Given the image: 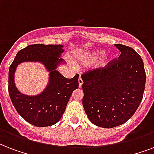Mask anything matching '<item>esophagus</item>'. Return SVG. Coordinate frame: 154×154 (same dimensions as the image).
I'll return each instance as SVG.
<instances>
[{
	"label": "esophagus",
	"mask_w": 154,
	"mask_h": 154,
	"mask_svg": "<svg viewBox=\"0 0 154 154\" xmlns=\"http://www.w3.org/2000/svg\"><path fill=\"white\" fill-rule=\"evenodd\" d=\"M78 83H79L80 88H82V84H83V80L82 79V77H79V79H78Z\"/></svg>",
	"instance_id": "obj_1"
}]
</instances>
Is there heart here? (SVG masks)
I'll list each match as a JSON object with an SVG mask.
<instances>
[{
    "mask_svg": "<svg viewBox=\"0 0 154 154\" xmlns=\"http://www.w3.org/2000/svg\"><path fill=\"white\" fill-rule=\"evenodd\" d=\"M103 54V53H97V54H96V55L94 56V58H93V60H95V59H97V58L98 57H100V56H101Z\"/></svg>",
    "mask_w": 154,
    "mask_h": 154,
    "instance_id": "heart-1",
    "label": "heart"
}]
</instances>
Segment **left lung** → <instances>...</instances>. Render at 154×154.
<instances>
[{"instance_id": "left-lung-1", "label": "left lung", "mask_w": 154, "mask_h": 154, "mask_svg": "<svg viewBox=\"0 0 154 154\" xmlns=\"http://www.w3.org/2000/svg\"><path fill=\"white\" fill-rule=\"evenodd\" d=\"M115 46L122 52L118 59L81 76L82 104L88 118L108 129L124 124L134 114L143 98L146 80L141 56L131 47Z\"/></svg>"}]
</instances>
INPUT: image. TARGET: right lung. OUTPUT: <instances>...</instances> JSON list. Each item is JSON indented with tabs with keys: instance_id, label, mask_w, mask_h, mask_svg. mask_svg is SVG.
<instances>
[{
	"instance_id": "right-lung-1",
	"label": "right lung",
	"mask_w": 154,
	"mask_h": 154,
	"mask_svg": "<svg viewBox=\"0 0 154 154\" xmlns=\"http://www.w3.org/2000/svg\"><path fill=\"white\" fill-rule=\"evenodd\" d=\"M63 53L60 45H29L16 55L8 70V94L17 112L32 125L50 126L59 122L65 112L73 90L78 89V77L71 79L64 77L55 70ZM23 61H41L51 71L50 84L42 94L35 97L23 95L14 84V72L16 65Z\"/></svg>"
}]
</instances>
